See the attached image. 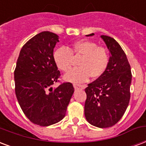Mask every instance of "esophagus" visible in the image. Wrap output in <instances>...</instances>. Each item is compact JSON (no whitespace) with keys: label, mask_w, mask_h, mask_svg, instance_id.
I'll return each instance as SVG.
<instances>
[{"label":"esophagus","mask_w":146,"mask_h":146,"mask_svg":"<svg viewBox=\"0 0 146 146\" xmlns=\"http://www.w3.org/2000/svg\"><path fill=\"white\" fill-rule=\"evenodd\" d=\"M73 87L75 88V90H78V89H84V88L86 87V86L77 84V83H74V84H73Z\"/></svg>","instance_id":"34e87169"}]
</instances>
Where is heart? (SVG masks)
<instances>
[{"label": "heart", "mask_w": 146, "mask_h": 146, "mask_svg": "<svg viewBox=\"0 0 146 146\" xmlns=\"http://www.w3.org/2000/svg\"><path fill=\"white\" fill-rule=\"evenodd\" d=\"M73 56H82L79 61L80 67L73 69L64 76V80L73 83H81L87 80L90 76L98 78L107 69L110 56L106 49L97 46L93 41L82 40L76 42L70 50L60 47L53 53V60L59 70L67 72L72 68Z\"/></svg>", "instance_id": "obj_1"}]
</instances>
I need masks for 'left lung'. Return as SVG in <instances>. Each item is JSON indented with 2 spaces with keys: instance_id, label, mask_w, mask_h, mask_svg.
Listing matches in <instances>:
<instances>
[{
  "instance_id": "1",
  "label": "left lung",
  "mask_w": 146,
  "mask_h": 146,
  "mask_svg": "<svg viewBox=\"0 0 146 146\" xmlns=\"http://www.w3.org/2000/svg\"><path fill=\"white\" fill-rule=\"evenodd\" d=\"M101 38L110 51V62L105 73L85 89L84 113L91 125L108 128L119 121L129 106L132 73L125 52L117 41L106 35Z\"/></svg>"
}]
</instances>
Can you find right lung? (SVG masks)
<instances>
[{
  "label": "right lung",
  "instance_id": "obj_1",
  "mask_svg": "<svg viewBox=\"0 0 146 146\" xmlns=\"http://www.w3.org/2000/svg\"><path fill=\"white\" fill-rule=\"evenodd\" d=\"M57 42L59 36L52 32L35 35L21 49L14 70L19 105L31 122L41 126L63 119L74 92L71 83L52 86L60 76L53 60Z\"/></svg>",
  "mask_w": 146,
  "mask_h": 146
}]
</instances>
